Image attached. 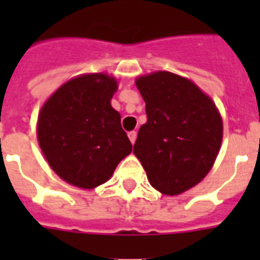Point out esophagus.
<instances>
[{"mask_svg":"<svg viewBox=\"0 0 260 260\" xmlns=\"http://www.w3.org/2000/svg\"><path fill=\"white\" fill-rule=\"evenodd\" d=\"M128 138H129L131 143H132V144H135V142H136V138H138V134H136L135 131H131V132H128Z\"/></svg>","mask_w":260,"mask_h":260,"instance_id":"esophagus-1","label":"esophagus"}]
</instances>
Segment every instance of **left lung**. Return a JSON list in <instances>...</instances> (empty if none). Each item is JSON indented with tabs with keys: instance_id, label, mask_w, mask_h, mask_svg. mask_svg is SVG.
Here are the masks:
<instances>
[{
	"instance_id": "left-lung-1",
	"label": "left lung",
	"mask_w": 260,
	"mask_h": 260,
	"mask_svg": "<svg viewBox=\"0 0 260 260\" xmlns=\"http://www.w3.org/2000/svg\"><path fill=\"white\" fill-rule=\"evenodd\" d=\"M136 86L146 101L134 154L151 186L167 196L197 185L213 166L222 139L217 108L191 81L167 71L140 77Z\"/></svg>"
}]
</instances>
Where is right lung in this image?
I'll return each mask as SVG.
<instances>
[{"label":"right lung","instance_id":"add662e5","mask_svg":"<svg viewBox=\"0 0 260 260\" xmlns=\"http://www.w3.org/2000/svg\"><path fill=\"white\" fill-rule=\"evenodd\" d=\"M117 89L106 74L82 75L59 87L39 114L38 139L51 169L71 185L105 183L132 144L110 106Z\"/></svg>","mask_w":260,"mask_h":260}]
</instances>
